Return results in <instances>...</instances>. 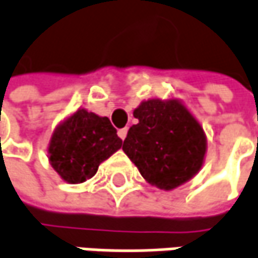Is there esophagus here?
I'll return each instance as SVG.
<instances>
[{"mask_svg":"<svg viewBox=\"0 0 258 258\" xmlns=\"http://www.w3.org/2000/svg\"><path fill=\"white\" fill-rule=\"evenodd\" d=\"M117 135H119V138L120 139H124L126 138V135H127V127H123V129H119V132H117Z\"/></svg>","mask_w":258,"mask_h":258,"instance_id":"34e87169","label":"esophagus"}]
</instances>
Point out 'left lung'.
Here are the masks:
<instances>
[{
    "label": "left lung",
    "mask_w": 258,
    "mask_h": 258,
    "mask_svg": "<svg viewBox=\"0 0 258 258\" xmlns=\"http://www.w3.org/2000/svg\"><path fill=\"white\" fill-rule=\"evenodd\" d=\"M134 116L139 122L129 129L122 149L149 184L173 190L198 174L206 136L178 100L142 101Z\"/></svg>",
    "instance_id": "obj_1"
}]
</instances>
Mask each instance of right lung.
<instances>
[{
  "label": "right lung",
  "instance_id": "right-lung-1",
  "mask_svg": "<svg viewBox=\"0 0 258 258\" xmlns=\"http://www.w3.org/2000/svg\"><path fill=\"white\" fill-rule=\"evenodd\" d=\"M122 148V139L110 123L85 109L77 110L55 129L49 142V161L68 183L91 178L98 165Z\"/></svg>",
  "mask_w": 258,
  "mask_h": 258
}]
</instances>
